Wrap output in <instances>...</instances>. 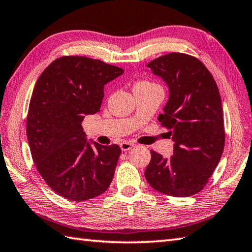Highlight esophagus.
Returning a JSON list of instances; mask_svg holds the SVG:
<instances>
[{
    "instance_id": "34e87169",
    "label": "esophagus",
    "mask_w": 252,
    "mask_h": 252,
    "mask_svg": "<svg viewBox=\"0 0 252 252\" xmlns=\"http://www.w3.org/2000/svg\"><path fill=\"white\" fill-rule=\"evenodd\" d=\"M120 147H121V151L122 152H127L134 147V144L131 143V142H127V141H123L120 144Z\"/></svg>"
}]
</instances>
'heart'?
<instances>
[{"label":"heart","instance_id":"1","mask_svg":"<svg viewBox=\"0 0 252 252\" xmlns=\"http://www.w3.org/2000/svg\"><path fill=\"white\" fill-rule=\"evenodd\" d=\"M149 85H156V84H154L152 82H148V81H140V82H137L135 84L134 88H136V87H149Z\"/></svg>","mask_w":252,"mask_h":252}]
</instances>
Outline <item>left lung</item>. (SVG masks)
I'll return each instance as SVG.
<instances>
[{"label": "left lung", "instance_id": "8db88e82", "mask_svg": "<svg viewBox=\"0 0 252 252\" xmlns=\"http://www.w3.org/2000/svg\"><path fill=\"white\" fill-rule=\"evenodd\" d=\"M169 88L158 120L172 136L173 156L152 151L145 179L154 189L173 197L199 192L220 161L225 134L221 96L210 71L197 58L170 53L146 66Z\"/></svg>", "mask_w": 252, "mask_h": 252}]
</instances>
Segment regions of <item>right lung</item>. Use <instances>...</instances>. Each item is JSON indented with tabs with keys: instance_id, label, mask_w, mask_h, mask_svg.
<instances>
[{
	"instance_id": "obj_1",
	"label": "right lung",
	"mask_w": 252,
	"mask_h": 252,
	"mask_svg": "<svg viewBox=\"0 0 252 252\" xmlns=\"http://www.w3.org/2000/svg\"><path fill=\"white\" fill-rule=\"evenodd\" d=\"M125 72L98 60L63 56L37 79L27 118V137L46 184L72 201L92 199L108 189L121 149L88 141L85 116L100 109L104 85Z\"/></svg>"
}]
</instances>
